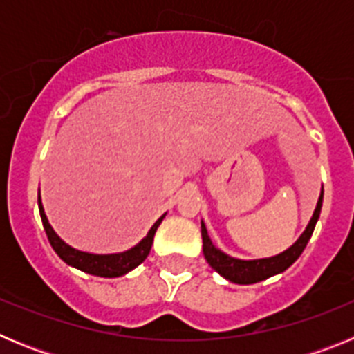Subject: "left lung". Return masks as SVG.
Listing matches in <instances>:
<instances>
[{
  "label": "left lung",
  "instance_id": "1",
  "mask_svg": "<svg viewBox=\"0 0 354 354\" xmlns=\"http://www.w3.org/2000/svg\"><path fill=\"white\" fill-rule=\"evenodd\" d=\"M323 195L324 192L321 189L317 205H315V211L312 214L310 221L306 225L305 232L298 237V241L290 248H287L282 253H278L274 257L253 259V261H243V259L230 257V255H227V253L221 252L220 248H216L212 245L211 237L207 234V228H205L204 221H202V241H204L205 261L209 262V266H211L216 273H220L223 278H227V280H230L234 283H241V286L262 282V280L273 277V274L283 273L289 266H292L294 262L298 261V257L303 253V250H305L306 243L312 237L315 223L319 220V214H321V207H323Z\"/></svg>",
  "mask_w": 354,
  "mask_h": 354
}]
</instances>
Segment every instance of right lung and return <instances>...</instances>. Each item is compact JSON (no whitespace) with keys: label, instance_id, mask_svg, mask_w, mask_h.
Returning <instances> with one entry per match:
<instances>
[{"label":"right lung","instance_id":"1","mask_svg":"<svg viewBox=\"0 0 354 354\" xmlns=\"http://www.w3.org/2000/svg\"><path fill=\"white\" fill-rule=\"evenodd\" d=\"M39 211L40 218H42L44 230L48 234V239L51 243L53 250L58 253V257L65 262V264L76 268V270L84 271V273L93 274V277H104V278H117L122 277V274L129 273L133 271L136 266L142 264L147 259V255L150 253V248H152V241H154V234L158 230V227L161 225L162 218L167 214H162L152 228L149 230L145 237L140 241L138 245L133 246L131 250H126V252L120 253H108V255H97V253H88V252H81V250L72 248L62 239L58 234L53 230V227L49 225L48 216L44 212L42 202H40V193H39Z\"/></svg>","mask_w":354,"mask_h":354}]
</instances>
